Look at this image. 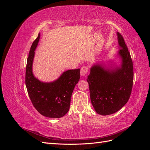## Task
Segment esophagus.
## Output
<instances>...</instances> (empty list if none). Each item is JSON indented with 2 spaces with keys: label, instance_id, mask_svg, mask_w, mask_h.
<instances>
[{
  "label": "esophagus",
  "instance_id": "34e87169",
  "mask_svg": "<svg viewBox=\"0 0 150 150\" xmlns=\"http://www.w3.org/2000/svg\"><path fill=\"white\" fill-rule=\"evenodd\" d=\"M89 68L88 66H83L81 68V75L82 76H84L88 73Z\"/></svg>",
  "mask_w": 150,
  "mask_h": 150
}]
</instances>
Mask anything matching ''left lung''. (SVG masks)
<instances>
[{
	"label": "left lung",
	"instance_id": "8db88e82",
	"mask_svg": "<svg viewBox=\"0 0 150 150\" xmlns=\"http://www.w3.org/2000/svg\"><path fill=\"white\" fill-rule=\"evenodd\" d=\"M121 49L120 67L105 69L100 64L91 68L88 76L91 101L98 114L106 116L119 111L128 102L133 84V66L123 37L117 33Z\"/></svg>",
	"mask_w": 150,
	"mask_h": 150
}]
</instances>
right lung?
I'll return each mask as SVG.
<instances>
[{
  "mask_svg": "<svg viewBox=\"0 0 150 150\" xmlns=\"http://www.w3.org/2000/svg\"><path fill=\"white\" fill-rule=\"evenodd\" d=\"M39 39V34L32 44L27 61L26 88L32 103L40 115L59 118L69 110L72 92L80 79V69L66 71L51 83H43L35 78L33 73V63Z\"/></svg>",
  "mask_w": 150,
  "mask_h": 150,
  "instance_id": "1",
  "label": "right lung"
}]
</instances>
